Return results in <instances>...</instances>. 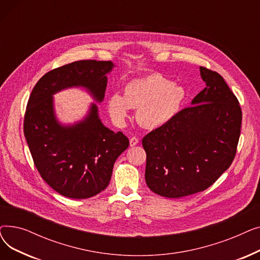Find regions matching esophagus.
Listing matches in <instances>:
<instances>
[{
  "label": "esophagus",
  "mask_w": 260,
  "mask_h": 260,
  "mask_svg": "<svg viewBox=\"0 0 260 260\" xmlns=\"http://www.w3.org/2000/svg\"><path fill=\"white\" fill-rule=\"evenodd\" d=\"M138 143H139V139L137 137H132L129 139V145L131 146H135V145H137Z\"/></svg>",
  "instance_id": "34e87169"
}]
</instances>
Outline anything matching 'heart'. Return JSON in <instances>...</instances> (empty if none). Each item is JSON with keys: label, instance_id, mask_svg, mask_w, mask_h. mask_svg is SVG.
Returning a JSON list of instances; mask_svg holds the SVG:
<instances>
[{"label": "heart", "instance_id": "heart-1", "mask_svg": "<svg viewBox=\"0 0 260 260\" xmlns=\"http://www.w3.org/2000/svg\"><path fill=\"white\" fill-rule=\"evenodd\" d=\"M185 99L183 87L160 74L149 75L131 81L124 94L114 92L108 99V112L112 118L122 122L129 108L138 109L137 120L146 128L165 125L180 111Z\"/></svg>", "mask_w": 260, "mask_h": 260}]
</instances>
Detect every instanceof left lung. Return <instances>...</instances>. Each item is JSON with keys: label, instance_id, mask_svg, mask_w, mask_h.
<instances>
[{"label": "left lung", "instance_id": "1", "mask_svg": "<svg viewBox=\"0 0 260 260\" xmlns=\"http://www.w3.org/2000/svg\"><path fill=\"white\" fill-rule=\"evenodd\" d=\"M207 87L165 125L142 139L145 181L154 193L180 198L207 189L233 162L242 112L223 78L200 66Z\"/></svg>", "mask_w": 260, "mask_h": 260}]
</instances>
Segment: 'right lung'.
Wrapping results in <instances>:
<instances>
[{"mask_svg":"<svg viewBox=\"0 0 260 260\" xmlns=\"http://www.w3.org/2000/svg\"><path fill=\"white\" fill-rule=\"evenodd\" d=\"M111 61L83 60L45 74L35 85L24 116V135L35 166L43 180L59 194L85 199L99 194L111 180L114 163L129 145L123 133L105 127L97 106L74 126H61L53 115L52 94L84 86L102 101Z\"/></svg>","mask_w":260,"mask_h":260,"instance_id":"1","label":"right lung"}]
</instances>
